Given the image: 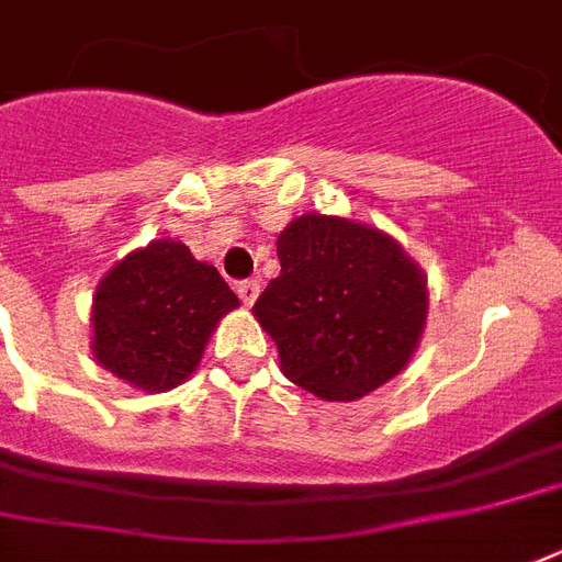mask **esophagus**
<instances>
[{"label": "esophagus", "mask_w": 562, "mask_h": 562, "mask_svg": "<svg viewBox=\"0 0 562 562\" xmlns=\"http://www.w3.org/2000/svg\"><path fill=\"white\" fill-rule=\"evenodd\" d=\"M236 294L241 297L245 306H254L256 297H259V280H245L236 285Z\"/></svg>", "instance_id": "1"}]
</instances>
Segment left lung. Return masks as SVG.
<instances>
[{"mask_svg":"<svg viewBox=\"0 0 562 562\" xmlns=\"http://www.w3.org/2000/svg\"><path fill=\"white\" fill-rule=\"evenodd\" d=\"M282 271L254 315L280 350L282 373L326 402L391 382L426 326V273L387 233L308 212L277 238Z\"/></svg>","mask_w":562,"mask_h":562,"instance_id":"8db88e82","label":"left lung"}]
</instances>
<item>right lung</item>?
Segmentation results:
<instances>
[{
    "mask_svg": "<svg viewBox=\"0 0 562 562\" xmlns=\"http://www.w3.org/2000/svg\"><path fill=\"white\" fill-rule=\"evenodd\" d=\"M238 297L187 245L160 238L127 254L92 297V356L139 391L187 382L203 347Z\"/></svg>",
    "mask_w": 562,
    "mask_h": 562,
    "instance_id": "1",
    "label": "right lung"
}]
</instances>
